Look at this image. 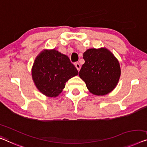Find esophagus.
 I'll use <instances>...</instances> for the list:
<instances>
[{"label":"esophagus","instance_id":"obj_1","mask_svg":"<svg viewBox=\"0 0 147 147\" xmlns=\"http://www.w3.org/2000/svg\"><path fill=\"white\" fill-rule=\"evenodd\" d=\"M75 67H76V69L78 70V71H80V64L78 63H75Z\"/></svg>","mask_w":147,"mask_h":147}]
</instances>
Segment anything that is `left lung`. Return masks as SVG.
<instances>
[{
  "label": "left lung",
  "mask_w": 147,
  "mask_h": 147,
  "mask_svg": "<svg viewBox=\"0 0 147 147\" xmlns=\"http://www.w3.org/2000/svg\"><path fill=\"white\" fill-rule=\"evenodd\" d=\"M85 63L79 76L86 83L90 92L104 96L117 86L121 75L119 63L106 48L89 49L83 53Z\"/></svg>",
  "instance_id": "left-lung-1"
}]
</instances>
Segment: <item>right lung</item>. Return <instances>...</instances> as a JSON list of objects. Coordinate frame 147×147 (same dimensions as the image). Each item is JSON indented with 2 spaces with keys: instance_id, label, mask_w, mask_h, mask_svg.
<instances>
[{
  "instance_id": "right-lung-1",
  "label": "right lung",
  "mask_w": 147,
  "mask_h": 147,
  "mask_svg": "<svg viewBox=\"0 0 147 147\" xmlns=\"http://www.w3.org/2000/svg\"><path fill=\"white\" fill-rule=\"evenodd\" d=\"M78 72L69 58L55 49H45L34 61L32 79L39 91L47 97H57L70 78Z\"/></svg>"
}]
</instances>
